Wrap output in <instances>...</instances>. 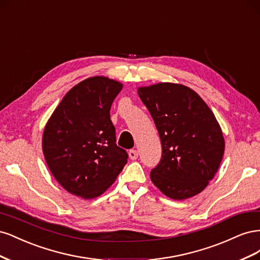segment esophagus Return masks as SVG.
I'll list each match as a JSON object with an SVG mask.
<instances>
[{"label":"esophagus","instance_id":"obj_1","mask_svg":"<svg viewBox=\"0 0 260 260\" xmlns=\"http://www.w3.org/2000/svg\"><path fill=\"white\" fill-rule=\"evenodd\" d=\"M138 156H139L138 151H136V149H130V151H129V157H130V158H131L132 160L137 159Z\"/></svg>","mask_w":260,"mask_h":260}]
</instances>
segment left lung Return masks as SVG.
<instances>
[{
  "label": "left lung",
  "mask_w": 260,
  "mask_h": 260,
  "mask_svg": "<svg viewBox=\"0 0 260 260\" xmlns=\"http://www.w3.org/2000/svg\"><path fill=\"white\" fill-rule=\"evenodd\" d=\"M161 142V157L151 171L153 183L174 200L205 188L224 152L221 129L209 107L187 86L158 83L139 88Z\"/></svg>",
  "instance_id": "left-lung-1"
}]
</instances>
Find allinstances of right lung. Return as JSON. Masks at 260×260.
I'll return each instance as SVG.
<instances>
[{"label":"right lung","instance_id":"right-lung-1","mask_svg":"<svg viewBox=\"0 0 260 260\" xmlns=\"http://www.w3.org/2000/svg\"><path fill=\"white\" fill-rule=\"evenodd\" d=\"M121 89L105 77L85 79L67 92L45 125L46 164L65 190L84 200L104 193L127 164L109 114Z\"/></svg>","mask_w":260,"mask_h":260}]
</instances>
